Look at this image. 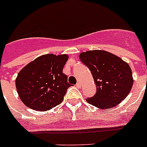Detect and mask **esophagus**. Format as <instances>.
Returning a JSON list of instances; mask_svg holds the SVG:
<instances>
[{"mask_svg":"<svg viewBox=\"0 0 147 147\" xmlns=\"http://www.w3.org/2000/svg\"><path fill=\"white\" fill-rule=\"evenodd\" d=\"M76 87L78 88H80L81 87H82V85H81L80 82H77V84H76Z\"/></svg>","mask_w":147,"mask_h":147,"instance_id":"esophagus-1","label":"esophagus"}]
</instances>
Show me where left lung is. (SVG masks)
<instances>
[{"label":"left lung","instance_id":"1","mask_svg":"<svg viewBox=\"0 0 147 147\" xmlns=\"http://www.w3.org/2000/svg\"><path fill=\"white\" fill-rule=\"evenodd\" d=\"M79 58L90 69L97 86L96 94L88 98V102L100 109H108L125 99L134 84L131 69L127 62L104 50L83 52Z\"/></svg>","mask_w":147,"mask_h":147}]
</instances>
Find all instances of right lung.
Returning a JSON list of instances; mask_svg holds the SVG:
<instances>
[{
    "instance_id": "obj_1",
    "label": "right lung",
    "mask_w": 147,
    "mask_h": 147,
    "mask_svg": "<svg viewBox=\"0 0 147 147\" xmlns=\"http://www.w3.org/2000/svg\"><path fill=\"white\" fill-rule=\"evenodd\" d=\"M69 56L47 54L36 58L20 70L15 81L17 93L31 109L45 111L62 102L70 87L62 72Z\"/></svg>"
}]
</instances>
